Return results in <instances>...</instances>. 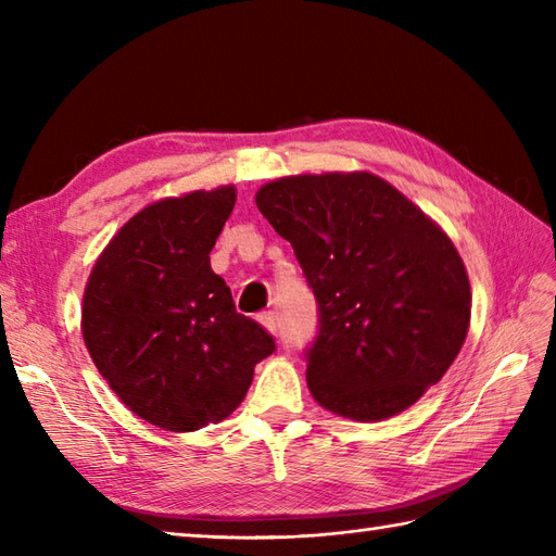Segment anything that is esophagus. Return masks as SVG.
<instances>
[{"instance_id":"34e87169","label":"esophagus","mask_w":556,"mask_h":556,"mask_svg":"<svg viewBox=\"0 0 556 556\" xmlns=\"http://www.w3.org/2000/svg\"><path fill=\"white\" fill-rule=\"evenodd\" d=\"M257 323L263 325L269 334H277L279 332V317H277V313H271V311L260 313L257 315Z\"/></svg>"}]
</instances>
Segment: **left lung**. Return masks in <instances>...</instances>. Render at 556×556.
I'll list each match as a JSON object with an SVG mask.
<instances>
[{"label": "left lung", "instance_id": "8db88e82", "mask_svg": "<svg viewBox=\"0 0 556 556\" xmlns=\"http://www.w3.org/2000/svg\"><path fill=\"white\" fill-rule=\"evenodd\" d=\"M255 205L296 253L315 293L305 380L353 420L406 410L464 346L470 285L452 239L370 172L285 176Z\"/></svg>", "mask_w": 556, "mask_h": 556}]
</instances>
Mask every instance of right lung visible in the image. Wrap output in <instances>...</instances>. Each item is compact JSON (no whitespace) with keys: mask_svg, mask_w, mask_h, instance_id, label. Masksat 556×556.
Segmentation results:
<instances>
[{"mask_svg":"<svg viewBox=\"0 0 556 556\" xmlns=\"http://www.w3.org/2000/svg\"><path fill=\"white\" fill-rule=\"evenodd\" d=\"M233 203L236 188L222 186L143 207L104 248L83 293L92 363L136 416L162 430L227 418L275 351L210 267Z\"/></svg>","mask_w":556,"mask_h":556,"instance_id":"right-lung-1","label":"right lung"}]
</instances>
